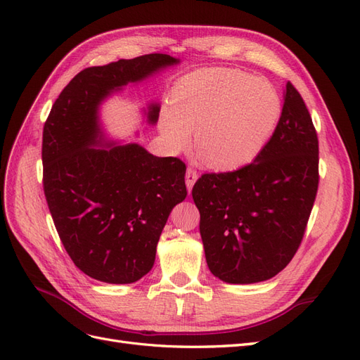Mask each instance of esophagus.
<instances>
[{
	"label": "esophagus",
	"mask_w": 360,
	"mask_h": 360,
	"mask_svg": "<svg viewBox=\"0 0 360 360\" xmlns=\"http://www.w3.org/2000/svg\"><path fill=\"white\" fill-rule=\"evenodd\" d=\"M197 179H198V172L195 171L193 168H188L186 169V186H188L189 193L192 191V186L195 184V181H197Z\"/></svg>",
	"instance_id": "34e87169"
}]
</instances>
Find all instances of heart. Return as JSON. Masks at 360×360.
I'll use <instances>...</instances> for the list:
<instances>
[{
  "mask_svg": "<svg viewBox=\"0 0 360 360\" xmlns=\"http://www.w3.org/2000/svg\"><path fill=\"white\" fill-rule=\"evenodd\" d=\"M279 114V94L270 82L240 70L209 69L176 85L160 129L174 150L186 147L195 132V153L205 165L236 169L259 153Z\"/></svg>",
  "mask_w": 360,
  "mask_h": 360,
  "instance_id": "heart-1",
  "label": "heart"
}]
</instances>
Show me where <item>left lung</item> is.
<instances>
[{
  "mask_svg": "<svg viewBox=\"0 0 360 360\" xmlns=\"http://www.w3.org/2000/svg\"><path fill=\"white\" fill-rule=\"evenodd\" d=\"M319 180L317 132L287 82L275 132L254 162L202 174L193 184L212 274L228 284H254L285 269L302 243Z\"/></svg>",
  "mask_w": 360,
  "mask_h": 360,
  "instance_id": "8db88e82",
  "label": "left lung"
}]
</instances>
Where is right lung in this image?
Wrapping results in <instances>:
<instances>
[{"mask_svg":"<svg viewBox=\"0 0 360 360\" xmlns=\"http://www.w3.org/2000/svg\"><path fill=\"white\" fill-rule=\"evenodd\" d=\"M179 60L148 53L86 68L64 86L43 127V191L75 266L108 284H132L155 264L174 205L186 198V165L138 144H102L99 105L112 91ZM160 106H148L155 124ZM99 145V148H96Z\"/></svg>","mask_w":360,"mask_h":360,"instance_id":"right-lung-1","label":"right lung"}]
</instances>
